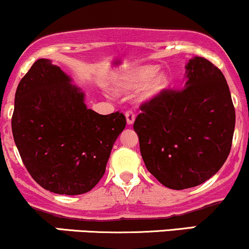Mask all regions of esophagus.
<instances>
[{
  "instance_id": "34e87169",
  "label": "esophagus",
  "mask_w": 249,
  "mask_h": 249,
  "mask_svg": "<svg viewBox=\"0 0 249 249\" xmlns=\"http://www.w3.org/2000/svg\"><path fill=\"white\" fill-rule=\"evenodd\" d=\"M125 118H126L127 125H132L134 123V119H136V116H134L132 111H127V112L125 113Z\"/></svg>"
}]
</instances>
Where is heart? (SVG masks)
<instances>
[{"instance_id": "1", "label": "heart", "mask_w": 249, "mask_h": 249, "mask_svg": "<svg viewBox=\"0 0 249 249\" xmlns=\"http://www.w3.org/2000/svg\"><path fill=\"white\" fill-rule=\"evenodd\" d=\"M157 72L158 68L154 65H142L116 79L115 87L121 92H131L144 87L142 97L145 101H152L170 87V77L164 72L156 75Z\"/></svg>"}]
</instances>
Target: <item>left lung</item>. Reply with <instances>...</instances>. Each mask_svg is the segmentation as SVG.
<instances>
[{
  "instance_id": "1",
  "label": "left lung",
  "mask_w": 249,
  "mask_h": 249,
  "mask_svg": "<svg viewBox=\"0 0 249 249\" xmlns=\"http://www.w3.org/2000/svg\"><path fill=\"white\" fill-rule=\"evenodd\" d=\"M184 89L165 91L142 105L133 128L148 172L172 190L198 186L230 154L235 127L225 76L202 57L185 65Z\"/></svg>"
}]
</instances>
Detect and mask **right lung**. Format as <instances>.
Wrapping results in <instances>:
<instances>
[{"label":"right lung","instance_id":"1","mask_svg":"<svg viewBox=\"0 0 249 249\" xmlns=\"http://www.w3.org/2000/svg\"><path fill=\"white\" fill-rule=\"evenodd\" d=\"M125 125L123 113L88 108L82 89L50 59H37L17 87L14 141L28 172L50 192L78 196L92 190Z\"/></svg>","mask_w":249,"mask_h":249}]
</instances>
